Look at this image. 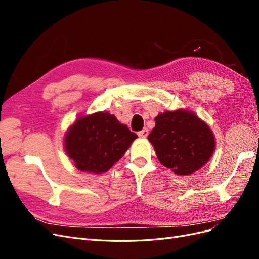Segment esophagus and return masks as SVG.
Returning <instances> with one entry per match:
<instances>
[{"instance_id":"obj_1","label":"esophagus","mask_w":259,"mask_h":259,"mask_svg":"<svg viewBox=\"0 0 259 259\" xmlns=\"http://www.w3.org/2000/svg\"><path fill=\"white\" fill-rule=\"evenodd\" d=\"M148 134H149V131L147 130V128H144L143 131H140V132H138V136L139 137H147L148 136Z\"/></svg>"}]
</instances>
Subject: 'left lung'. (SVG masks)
Wrapping results in <instances>:
<instances>
[{
	"mask_svg": "<svg viewBox=\"0 0 259 259\" xmlns=\"http://www.w3.org/2000/svg\"><path fill=\"white\" fill-rule=\"evenodd\" d=\"M154 120L148 139L162 165L188 176L210 160L216 148L214 133L194 112L177 109L159 113Z\"/></svg>",
	"mask_w": 259,
	"mask_h": 259,
	"instance_id": "1",
	"label": "left lung"
}]
</instances>
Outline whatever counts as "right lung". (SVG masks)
<instances>
[{
    "instance_id": "right-lung-1",
    "label": "right lung",
    "mask_w": 259,
    "mask_h": 259,
    "mask_svg": "<svg viewBox=\"0 0 259 259\" xmlns=\"http://www.w3.org/2000/svg\"><path fill=\"white\" fill-rule=\"evenodd\" d=\"M138 136L107 111L79 116L64 137L65 151L75 167L90 174L106 173Z\"/></svg>"
}]
</instances>
